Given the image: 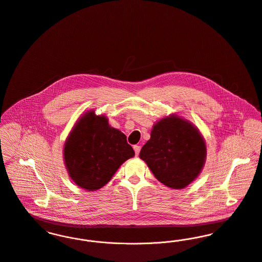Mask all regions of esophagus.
Instances as JSON below:
<instances>
[{
	"instance_id": "34e87169",
	"label": "esophagus",
	"mask_w": 262,
	"mask_h": 262,
	"mask_svg": "<svg viewBox=\"0 0 262 262\" xmlns=\"http://www.w3.org/2000/svg\"><path fill=\"white\" fill-rule=\"evenodd\" d=\"M134 149H135V152H136V156L138 157L140 151H141V146L140 145H134Z\"/></svg>"
}]
</instances>
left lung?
<instances>
[{"label":"left lung","instance_id":"obj_1","mask_svg":"<svg viewBox=\"0 0 262 262\" xmlns=\"http://www.w3.org/2000/svg\"><path fill=\"white\" fill-rule=\"evenodd\" d=\"M140 158L157 180L181 189L194 181L206 159V145L200 130L189 121L169 116L158 121Z\"/></svg>","mask_w":262,"mask_h":262}]
</instances>
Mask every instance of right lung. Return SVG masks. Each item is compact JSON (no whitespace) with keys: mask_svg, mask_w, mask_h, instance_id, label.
I'll return each instance as SVG.
<instances>
[{"mask_svg":"<svg viewBox=\"0 0 262 262\" xmlns=\"http://www.w3.org/2000/svg\"><path fill=\"white\" fill-rule=\"evenodd\" d=\"M134 156L126 137L94 111L86 112L76 122L63 147L69 176L89 191L104 186L121 164Z\"/></svg>","mask_w":262,"mask_h":262,"instance_id":"obj_1","label":"right lung"}]
</instances>
